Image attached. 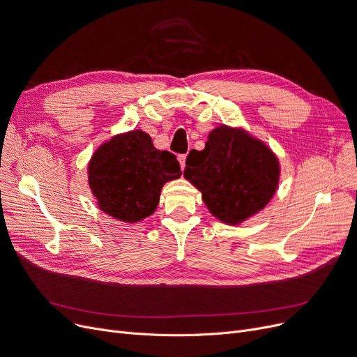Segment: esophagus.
<instances>
[{
  "label": "esophagus",
  "mask_w": 357,
  "mask_h": 357,
  "mask_svg": "<svg viewBox=\"0 0 357 357\" xmlns=\"http://www.w3.org/2000/svg\"><path fill=\"white\" fill-rule=\"evenodd\" d=\"M178 160H179V163H181V169L183 171V169H185V162H186V155H179V156H178Z\"/></svg>",
  "instance_id": "34e87169"
}]
</instances>
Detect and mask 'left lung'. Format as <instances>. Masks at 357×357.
I'll return each instance as SVG.
<instances>
[{
    "label": "left lung",
    "mask_w": 357,
    "mask_h": 357,
    "mask_svg": "<svg viewBox=\"0 0 357 357\" xmlns=\"http://www.w3.org/2000/svg\"><path fill=\"white\" fill-rule=\"evenodd\" d=\"M185 165V178L202 192L211 214L229 224L264 208L279 179L271 150L245 131L226 126L211 131L204 150L192 149Z\"/></svg>",
    "instance_id": "8db88e82"
}]
</instances>
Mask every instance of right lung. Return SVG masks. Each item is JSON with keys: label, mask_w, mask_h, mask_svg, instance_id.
<instances>
[{"label": "right lung", "mask_w": 357, "mask_h": 357, "mask_svg": "<svg viewBox=\"0 0 357 357\" xmlns=\"http://www.w3.org/2000/svg\"><path fill=\"white\" fill-rule=\"evenodd\" d=\"M89 186L100 208L117 220L136 222L156 210L165 182L181 176L176 156L155 149L142 130L111 139L93 153Z\"/></svg>", "instance_id": "right-lung-1"}]
</instances>
